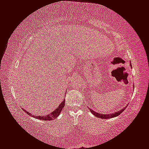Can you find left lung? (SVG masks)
I'll return each instance as SVG.
<instances>
[{
    "label": "left lung",
    "mask_w": 149,
    "mask_h": 149,
    "mask_svg": "<svg viewBox=\"0 0 149 149\" xmlns=\"http://www.w3.org/2000/svg\"><path fill=\"white\" fill-rule=\"evenodd\" d=\"M130 67H131V68H132L131 63L130 64ZM126 107L123 108V109L120 110V111H118V112L113 113V114H100V113L97 112H96V111H94V110H93L92 109H90V110L91 111V112H92V114H94L96 117L100 118H102V119H108V118H114V117H116V116H118V115L120 114L121 113L123 112L124 110L126 109Z\"/></svg>",
    "instance_id": "8db88e82"
}]
</instances>
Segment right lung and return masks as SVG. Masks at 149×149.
<instances>
[{
  "label": "right lung",
  "mask_w": 149,
  "mask_h": 149,
  "mask_svg": "<svg viewBox=\"0 0 149 149\" xmlns=\"http://www.w3.org/2000/svg\"><path fill=\"white\" fill-rule=\"evenodd\" d=\"M64 106H65V100H62V102H61V104H59L58 108H57L56 109H55L54 111H53L50 113V114H49L47 115V116H34L33 115V116H35V118H37V119H39V120H45V121H50V120H54L56 118L59 116V114H60V112H61L62 109H63ZM24 112L27 113L29 114V112L26 111V110L23 109ZM29 115L31 116V114L29 113Z\"/></svg>",
  "instance_id": "right-lung-1"
}]
</instances>
